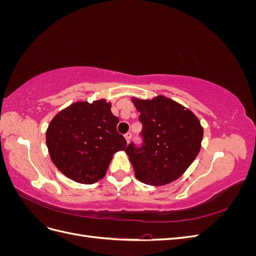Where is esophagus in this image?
I'll return each instance as SVG.
<instances>
[{
    "instance_id": "obj_1",
    "label": "esophagus",
    "mask_w": 256,
    "mask_h": 256,
    "mask_svg": "<svg viewBox=\"0 0 256 256\" xmlns=\"http://www.w3.org/2000/svg\"><path fill=\"white\" fill-rule=\"evenodd\" d=\"M125 138H126L127 143H129V142H130V138H131V134H130V132H127V134H125Z\"/></svg>"
}]
</instances>
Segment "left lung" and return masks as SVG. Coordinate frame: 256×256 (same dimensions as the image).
Returning a JSON list of instances; mask_svg holds the SVG:
<instances>
[{"label":"left lung","mask_w":256,"mask_h":256,"mask_svg":"<svg viewBox=\"0 0 256 256\" xmlns=\"http://www.w3.org/2000/svg\"><path fill=\"white\" fill-rule=\"evenodd\" d=\"M142 122V144L131 142L125 150L136 177L150 186L176 180L200 150L203 128L196 116L164 96L152 100L134 98Z\"/></svg>","instance_id":"1"}]
</instances>
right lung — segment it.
I'll use <instances>...</instances> for the list:
<instances>
[{
  "mask_svg": "<svg viewBox=\"0 0 256 256\" xmlns=\"http://www.w3.org/2000/svg\"><path fill=\"white\" fill-rule=\"evenodd\" d=\"M120 120L104 99L74 102L58 113L46 134L56 166L70 180L94 184L104 178L113 154L127 142L116 130Z\"/></svg>",
  "mask_w": 256,
  "mask_h": 256,
  "instance_id": "1",
  "label": "right lung"
}]
</instances>
